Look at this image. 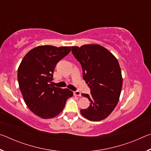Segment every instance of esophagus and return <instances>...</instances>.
Listing matches in <instances>:
<instances>
[{"instance_id":"obj_1","label":"esophagus","mask_w":151,"mask_h":151,"mask_svg":"<svg viewBox=\"0 0 151 151\" xmlns=\"http://www.w3.org/2000/svg\"><path fill=\"white\" fill-rule=\"evenodd\" d=\"M73 93H74V94H75V96H81V93H80V92H79V91H74V92H73Z\"/></svg>"}]
</instances>
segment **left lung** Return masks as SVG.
I'll return each instance as SVG.
<instances>
[{"instance_id": "8db88e82", "label": "left lung", "mask_w": 151, "mask_h": 151, "mask_svg": "<svg viewBox=\"0 0 151 151\" xmlns=\"http://www.w3.org/2000/svg\"><path fill=\"white\" fill-rule=\"evenodd\" d=\"M74 57L81 65L83 78L91 93L82 94L90 101V106L81 113L92 121L106 119L118 103L122 86L121 70L115 57L99 45L72 47Z\"/></svg>"}]
</instances>
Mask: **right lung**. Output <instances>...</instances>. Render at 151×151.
Masks as SVG:
<instances>
[{"label": "right lung", "mask_w": 151, "mask_h": 151, "mask_svg": "<svg viewBox=\"0 0 151 151\" xmlns=\"http://www.w3.org/2000/svg\"><path fill=\"white\" fill-rule=\"evenodd\" d=\"M70 47L40 46L24 56L18 69V81L25 103L36 115L50 119L65 108L73 95L69 89L53 86V73L57 64L70 51Z\"/></svg>", "instance_id": "add662e5"}]
</instances>
